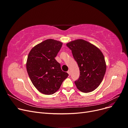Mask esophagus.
<instances>
[{"instance_id": "obj_1", "label": "esophagus", "mask_w": 128, "mask_h": 128, "mask_svg": "<svg viewBox=\"0 0 128 128\" xmlns=\"http://www.w3.org/2000/svg\"><path fill=\"white\" fill-rule=\"evenodd\" d=\"M67 72H68V74H69V75L70 76V70H68V71Z\"/></svg>"}]
</instances>
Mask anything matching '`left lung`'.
I'll return each mask as SVG.
<instances>
[{
	"mask_svg": "<svg viewBox=\"0 0 128 128\" xmlns=\"http://www.w3.org/2000/svg\"><path fill=\"white\" fill-rule=\"evenodd\" d=\"M79 67L80 75L75 82L80 91L88 93L97 88L104 78L106 64L102 53L92 44L83 40H76L66 44Z\"/></svg>",
	"mask_w": 128,
	"mask_h": 128,
	"instance_id": "obj_1",
	"label": "left lung"
}]
</instances>
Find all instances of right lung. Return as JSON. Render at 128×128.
<instances>
[{"mask_svg": "<svg viewBox=\"0 0 128 128\" xmlns=\"http://www.w3.org/2000/svg\"><path fill=\"white\" fill-rule=\"evenodd\" d=\"M62 42L46 40L34 46L27 58L26 67L33 85L40 92L50 95L60 88L68 74L61 70L55 59Z\"/></svg>", "mask_w": 128, "mask_h": 128, "instance_id": "obj_1", "label": "right lung"}]
</instances>
